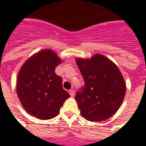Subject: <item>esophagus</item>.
Masks as SVG:
<instances>
[{
	"instance_id": "1",
	"label": "esophagus",
	"mask_w": 146,
	"mask_h": 146,
	"mask_svg": "<svg viewBox=\"0 0 146 146\" xmlns=\"http://www.w3.org/2000/svg\"><path fill=\"white\" fill-rule=\"evenodd\" d=\"M69 94L71 95V97H74L75 96V90H69Z\"/></svg>"
}]
</instances>
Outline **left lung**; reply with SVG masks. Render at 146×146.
Returning a JSON list of instances; mask_svg holds the SVG:
<instances>
[{"label":"left lung","instance_id":"1","mask_svg":"<svg viewBox=\"0 0 146 146\" xmlns=\"http://www.w3.org/2000/svg\"><path fill=\"white\" fill-rule=\"evenodd\" d=\"M85 87L75 96L81 115L89 121H103L112 116L121 106L126 82L115 64L102 54L91 58H76Z\"/></svg>","mask_w":146,"mask_h":146}]
</instances>
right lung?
Segmentation results:
<instances>
[{
  "label": "right lung",
  "mask_w": 146,
  "mask_h": 146,
  "mask_svg": "<svg viewBox=\"0 0 146 146\" xmlns=\"http://www.w3.org/2000/svg\"><path fill=\"white\" fill-rule=\"evenodd\" d=\"M62 60L49 48L28 58L19 71L16 93L27 113L40 119H50L60 112L70 95L62 86V78L55 68Z\"/></svg>",
  "instance_id": "add662e5"
}]
</instances>
